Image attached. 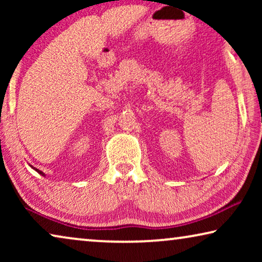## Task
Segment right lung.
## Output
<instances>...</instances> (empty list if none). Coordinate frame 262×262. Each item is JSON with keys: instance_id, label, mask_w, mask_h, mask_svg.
I'll return each mask as SVG.
<instances>
[{"instance_id": "obj_1", "label": "right lung", "mask_w": 262, "mask_h": 262, "mask_svg": "<svg viewBox=\"0 0 262 262\" xmlns=\"http://www.w3.org/2000/svg\"><path fill=\"white\" fill-rule=\"evenodd\" d=\"M34 169H35V168H34ZM35 171H38V173H39V174L44 175V173H42V171H41V170H39V169H35Z\"/></svg>"}]
</instances>
